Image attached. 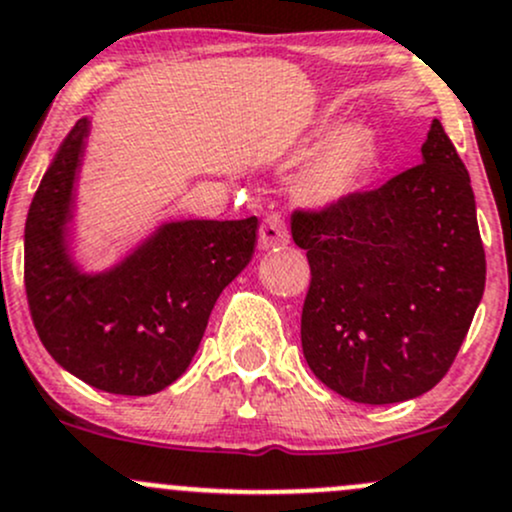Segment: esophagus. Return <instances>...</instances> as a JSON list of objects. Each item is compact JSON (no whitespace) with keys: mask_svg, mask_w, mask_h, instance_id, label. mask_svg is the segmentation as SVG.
Here are the masks:
<instances>
[{"mask_svg":"<svg viewBox=\"0 0 512 512\" xmlns=\"http://www.w3.org/2000/svg\"><path fill=\"white\" fill-rule=\"evenodd\" d=\"M289 242V228L284 223L282 215L272 213L267 215L265 223L260 228V247L262 250H277V247H284Z\"/></svg>","mask_w":512,"mask_h":512,"instance_id":"1","label":"esophagus"}]
</instances>
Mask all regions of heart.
<instances>
[{
	"instance_id": "1",
	"label": "heart",
	"mask_w": 512,
	"mask_h": 512,
	"mask_svg": "<svg viewBox=\"0 0 512 512\" xmlns=\"http://www.w3.org/2000/svg\"><path fill=\"white\" fill-rule=\"evenodd\" d=\"M370 159V134L363 125H346L326 139L299 179V196L311 206H336L353 196Z\"/></svg>"
}]
</instances>
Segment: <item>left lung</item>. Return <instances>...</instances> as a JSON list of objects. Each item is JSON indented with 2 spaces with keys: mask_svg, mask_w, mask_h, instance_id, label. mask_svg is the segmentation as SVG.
I'll return each instance as SVG.
<instances>
[{
  "mask_svg": "<svg viewBox=\"0 0 512 512\" xmlns=\"http://www.w3.org/2000/svg\"><path fill=\"white\" fill-rule=\"evenodd\" d=\"M311 267L301 348L311 373L363 405L432 390L486 287L469 171L432 122L422 164L319 213L292 215Z\"/></svg>",
  "mask_w": 512,
  "mask_h": 512,
  "instance_id": "obj_1",
  "label": "left lung"
}]
</instances>
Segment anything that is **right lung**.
Masks as SVG:
<instances>
[{
  "mask_svg": "<svg viewBox=\"0 0 512 512\" xmlns=\"http://www.w3.org/2000/svg\"><path fill=\"white\" fill-rule=\"evenodd\" d=\"M90 120L58 147L31 201L24 284L41 343L61 368L112 395H154L198 351L220 292L245 270L257 218L171 220L102 272L71 255L75 181Z\"/></svg>",
  "mask_w": 512,
  "mask_h": 512,
  "instance_id": "right-lung-1",
  "label": "right lung"
}]
</instances>
